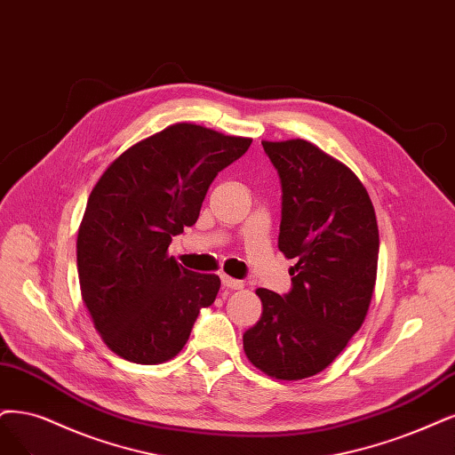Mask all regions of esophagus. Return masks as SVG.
Returning <instances> with one entry per match:
<instances>
[{"instance_id":"esophagus-1","label":"esophagus","mask_w":455,"mask_h":455,"mask_svg":"<svg viewBox=\"0 0 455 455\" xmlns=\"http://www.w3.org/2000/svg\"><path fill=\"white\" fill-rule=\"evenodd\" d=\"M221 283L225 289H230V291H242L243 289V283L238 281V279H232L228 275H221Z\"/></svg>"}]
</instances>
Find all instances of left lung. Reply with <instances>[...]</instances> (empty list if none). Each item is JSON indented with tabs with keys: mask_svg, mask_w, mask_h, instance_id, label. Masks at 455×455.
Segmentation results:
<instances>
[{
	"mask_svg": "<svg viewBox=\"0 0 455 455\" xmlns=\"http://www.w3.org/2000/svg\"><path fill=\"white\" fill-rule=\"evenodd\" d=\"M281 180L279 251L294 259L292 289H259L262 316L243 350L272 379L301 380L341 355L371 304L379 227L358 176L315 144L262 140Z\"/></svg>",
	"mask_w": 455,
	"mask_h": 455,
	"instance_id": "left-lung-1",
	"label": "left lung"
}]
</instances>
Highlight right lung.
<instances>
[{"instance_id":"right-lung-1","label":"right lung","mask_w":455,"mask_h":455,"mask_svg":"<svg viewBox=\"0 0 455 455\" xmlns=\"http://www.w3.org/2000/svg\"><path fill=\"white\" fill-rule=\"evenodd\" d=\"M251 139L174 124L114 159L95 183L78 228L82 299L107 347L156 365L188 343L221 279L168 257L172 236L193 227L215 176Z\"/></svg>"}]
</instances>
